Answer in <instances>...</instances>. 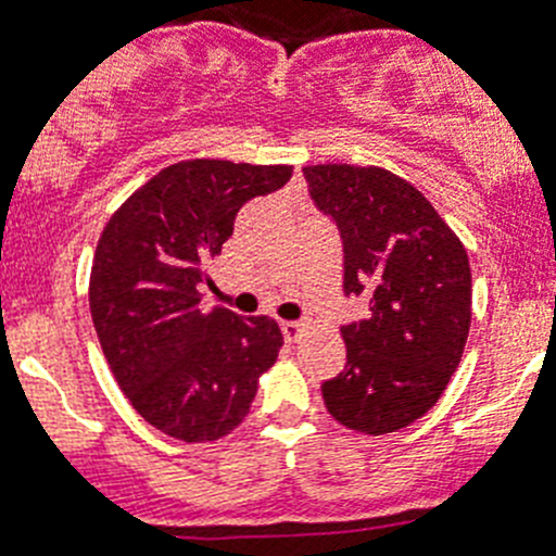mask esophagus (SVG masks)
Wrapping results in <instances>:
<instances>
[{"instance_id":"esophagus-1","label":"esophagus","mask_w":556,"mask_h":556,"mask_svg":"<svg viewBox=\"0 0 556 556\" xmlns=\"http://www.w3.org/2000/svg\"><path fill=\"white\" fill-rule=\"evenodd\" d=\"M307 331V326L299 324V320H282V334L288 342H295L302 340V334Z\"/></svg>"}]
</instances>
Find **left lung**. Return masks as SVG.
Wrapping results in <instances>:
<instances>
[{"mask_svg": "<svg viewBox=\"0 0 556 556\" xmlns=\"http://www.w3.org/2000/svg\"><path fill=\"white\" fill-rule=\"evenodd\" d=\"M304 178L340 227L345 293L370 295V315L342 326L345 370L320 387L324 403L356 433H395L428 414L458 370L471 324L469 257L401 175L313 164Z\"/></svg>", "mask_w": 556, "mask_h": 556, "instance_id": "1", "label": "left lung"}]
</instances>
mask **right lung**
I'll use <instances>...</instances> for the list:
<instances>
[{"instance_id":"1","label":"right lung","mask_w":556,"mask_h":556,"mask_svg":"<svg viewBox=\"0 0 556 556\" xmlns=\"http://www.w3.org/2000/svg\"><path fill=\"white\" fill-rule=\"evenodd\" d=\"M288 164L189 159L139 186L98 238L90 313L103 356L139 417L186 444L247 419L282 331L266 315L200 307L207 266L243 202L285 186Z\"/></svg>"}]
</instances>
